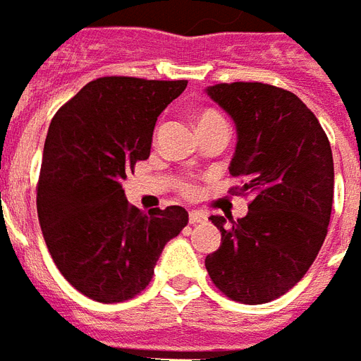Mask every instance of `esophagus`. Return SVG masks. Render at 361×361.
Segmentation results:
<instances>
[{
  "label": "esophagus",
  "instance_id": "esophagus-1",
  "mask_svg": "<svg viewBox=\"0 0 361 361\" xmlns=\"http://www.w3.org/2000/svg\"><path fill=\"white\" fill-rule=\"evenodd\" d=\"M205 221V215H203L202 211H190L188 213V222L190 224H200V222Z\"/></svg>",
  "mask_w": 361,
  "mask_h": 361
}]
</instances>
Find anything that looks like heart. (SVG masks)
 I'll list each match as a JSON object with an SVG mask.
<instances>
[{
    "instance_id": "heart-1",
    "label": "heart",
    "mask_w": 361,
    "mask_h": 361,
    "mask_svg": "<svg viewBox=\"0 0 361 361\" xmlns=\"http://www.w3.org/2000/svg\"><path fill=\"white\" fill-rule=\"evenodd\" d=\"M213 123H226V119L222 118L216 110H203L197 116V127L213 126ZM178 190L183 192L184 196H194L196 194V184L190 183V180H183V183L178 184Z\"/></svg>"
}]
</instances>
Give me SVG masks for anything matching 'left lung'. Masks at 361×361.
<instances>
[{
    "label": "left lung",
    "mask_w": 361,
    "mask_h": 361,
    "mask_svg": "<svg viewBox=\"0 0 361 361\" xmlns=\"http://www.w3.org/2000/svg\"><path fill=\"white\" fill-rule=\"evenodd\" d=\"M232 116L238 145L232 194L251 196L238 221L211 215L221 247L205 268L216 289L242 305H262L287 293L316 261L333 205L329 139L305 102L287 89L234 81L207 87Z\"/></svg>",
    "instance_id": "1"
}]
</instances>
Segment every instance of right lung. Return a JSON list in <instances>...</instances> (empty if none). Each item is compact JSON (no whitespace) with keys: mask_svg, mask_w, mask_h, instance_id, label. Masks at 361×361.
<instances>
[{"mask_svg":"<svg viewBox=\"0 0 361 361\" xmlns=\"http://www.w3.org/2000/svg\"><path fill=\"white\" fill-rule=\"evenodd\" d=\"M186 83L99 78L49 126L39 226L56 268L89 299L123 302L145 291L165 243L188 224L180 205L142 213L121 186L137 161L148 159L156 119Z\"/></svg>","mask_w":361,"mask_h":361,"instance_id":"1","label":"right lung"}]
</instances>
